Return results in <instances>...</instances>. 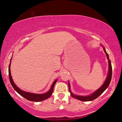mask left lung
<instances>
[{"label": "left lung", "instance_id": "left-lung-1", "mask_svg": "<svg viewBox=\"0 0 122 122\" xmlns=\"http://www.w3.org/2000/svg\"><path fill=\"white\" fill-rule=\"evenodd\" d=\"M101 46L103 47V50L105 52L106 55L107 56V59L108 60V63H109V70H108V76H107V78L105 80V81L103 83V84L102 85V86L100 87L99 89H97V90H96L95 92L91 94V95H88V96H81V95H76L72 93L71 91V87H70V82L69 81L68 82V84H69V91L70 93H71V95L72 97H73L75 99L80 100V101H93V100H95L99 96L102 94V93L104 92V91L106 90V89L108 88L109 85L110 84L111 79H112V64H111V61L109 59V56L107 53L106 49L104 48V47L101 45Z\"/></svg>", "mask_w": 122, "mask_h": 122}]
</instances>
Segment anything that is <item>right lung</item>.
<instances>
[{
	"mask_svg": "<svg viewBox=\"0 0 122 122\" xmlns=\"http://www.w3.org/2000/svg\"><path fill=\"white\" fill-rule=\"evenodd\" d=\"M11 60H12V58L11 59H10V64L9 65V67H8V74H9V79L10 80V84H11L12 87H13V88L15 89V91L17 93H19V94H20L21 96H22V97L25 98V99L29 100V101H34V102H39V101H43V100H46V99H48V98H49L50 97L53 92V87H54L55 85L57 82V79H56L54 81V82H53V84H52V85H51L50 89L46 93L35 94V93H30V92H27L23 91L19 88L18 86H16V85L15 84L13 80L11 73H10V64H11Z\"/></svg>",
	"mask_w": 122,
	"mask_h": 122,
	"instance_id": "obj_1",
	"label": "right lung"
}]
</instances>
